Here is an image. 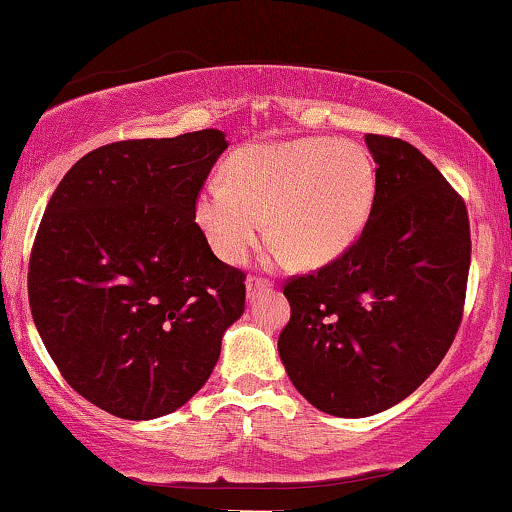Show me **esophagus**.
Returning <instances> with one entry per match:
<instances>
[{
  "label": "esophagus",
  "instance_id": "esophagus-1",
  "mask_svg": "<svg viewBox=\"0 0 512 512\" xmlns=\"http://www.w3.org/2000/svg\"><path fill=\"white\" fill-rule=\"evenodd\" d=\"M267 286H269L267 279H260V276H250V279L245 281V289H248V298H250V301L257 296V293L267 289Z\"/></svg>",
  "mask_w": 512,
  "mask_h": 512
}]
</instances>
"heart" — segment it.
Returning a JSON list of instances; mask_svg holds the SVG:
<instances>
[{
	"label": "heart",
	"mask_w": 512,
	"mask_h": 512,
	"mask_svg": "<svg viewBox=\"0 0 512 512\" xmlns=\"http://www.w3.org/2000/svg\"><path fill=\"white\" fill-rule=\"evenodd\" d=\"M373 197V163L358 146L320 137L264 142L238 149L226 180L204 185L195 221L223 262H243L269 221L274 255L315 269L354 243Z\"/></svg>",
	"instance_id": "1"
}]
</instances>
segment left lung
<instances>
[{
	"mask_svg": "<svg viewBox=\"0 0 512 512\" xmlns=\"http://www.w3.org/2000/svg\"><path fill=\"white\" fill-rule=\"evenodd\" d=\"M375 197L361 236L313 274L291 276L279 356L325 414L361 419L409 397L462 322L472 238L462 197L409 142L366 134Z\"/></svg>",
	"mask_w": 512,
	"mask_h": 512,
	"instance_id": "obj_1",
	"label": "left lung"
}]
</instances>
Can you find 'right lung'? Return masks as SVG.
Returning <instances> with one entry per match:
<instances>
[{
	"instance_id": "obj_1",
	"label": "right lung",
	"mask_w": 512,
	"mask_h": 512,
	"mask_svg": "<svg viewBox=\"0 0 512 512\" xmlns=\"http://www.w3.org/2000/svg\"><path fill=\"white\" fill-rule=\"evenodd\" d=\"M219 129L105 144L52 192L28 262L33 322L62 378L129 421L180 409L245 310V274L195 223Z\"/></svg>"
}]
</instances>
